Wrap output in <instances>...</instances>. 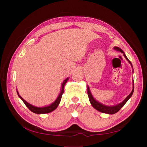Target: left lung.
Here are the masks:
<instances>
[{"mask_svg": "<svg viewBox=\"0 0 147 147\" xmlns=\"http://www.w3.org/2000/svg\"><path fill=\"white\" fill-rule=\"evenodd\" d=\"M113 49H115V51H119L120 53L123 54V56H124V58H125L126 60L128 61V63L130 64L131 67L133 69L132 64H131V62L128 60V58L126 57L125 53H124V51H123V50L120 48H119L118 47H115ZM133 73H134V69H133ZM134 79H133V89H132V90H131V93L129 94L127 96H126V98L124 99L123 102H121V103L117 104V105L107 106V105H105V104L100 102L97 101L95 98L93 97V94H92L91 92L90 91V89H89V87L88 86V96H89V102H90V103L92 105V106H93L94 109H96V110L100 111V112L104 113H107V114H111V115L118 112V111L120 110L122 108H123V106L126 104V102H127L129 99L131 98V96H132L133 93H134Z\"/></svg>", "mask_w": 147, "mask_h": 147, "instance_id": "left-lung-1", "label": "left lung"}]
</instances>
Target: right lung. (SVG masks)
<instances>
[{
    "label": "right lung",
    "instance_id": "right-lung-1",
    "mask_svg": "<svg viewBox=\"0 0 147 147\" xmlns=\"http://www.w3.org/2000/svg\"><path fill=\"white\" fill-rule=\"evenodd\" d=\"M69 78H67L66 79L64 80L63 83L61 84V91H60V93H59V94L58 96L57 97V98L56 99L55 101H54V102L51 104L49 106H43V107H36L35 106H33L32 104H30V103L27 102L25 100H24V99L19 95V93L18 91H17V94H18L19 97L21 98L22 100H23V102L24 103V104H25V105L26 106L27 108H28L30 109V110L32 111L33 113H35L36 114L48 113H50V112H52V111H54V109H56L57 108H58L59 104L61 101L62 94H63V93L64 86L65 85L67 82L69 80Z\"/></svg>",
    "mask_w": 147,
    "mask_h": 147
}]
</instances>
